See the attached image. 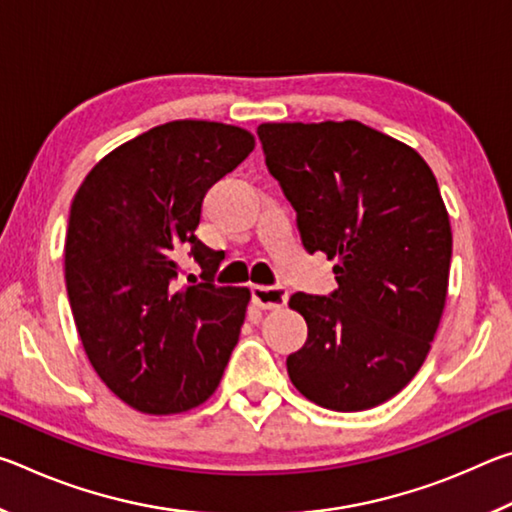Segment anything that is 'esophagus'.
Listing matches in <instances>:
<instances>
[{
	"label": "esophagus",
	"mask_w": 512,
	"mask_h": 512,
	"mask_svg": "<svg viewBox=\"0 0 512 512\" xmlns=\"http://www.w3.org/2000/svg\"><path fill=\"white\" fill-rule=\"evenodd\" d=\"M253 293V302L262 309H280L287 305L289 291L284 287H264V284H253L250 287Z\"/></svg>",
	"instance_id": "obj_1"
}]
</instances>
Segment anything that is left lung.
I'll list each match as a JSON object with an SVG mask.
<instances>
[{"mask_svg":"<svg viewBox=\"0 0 512 512\" xmlns=\"http://www.w3.org/2000/svg\"><path fill=\"white\" fill-rule=\"evenodd\" d=\"M257 135L302 246L336 259L339 289L289 300L309 329L289 377L323 409H372L415 377L445 309L452 228L436 176L361 121L262 124Z\"/></svg>","mask_w":512,"mask_h":512,"instance_id":"1","label":"left lung"}]
</instances>
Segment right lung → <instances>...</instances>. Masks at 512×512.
<instances>
[{"label":"right lung","instance_id":"right-lung-1","mask_svg":"<svg viewBox=\"0 0 512 512\" xmlns=\"http://www.w3.org/2000/svg\"><path fill=\"white\" fill-rule=\"evenodd\" d=\"M255 149L244 128L178 119L108 153L76 192L65 284L85 354L112 393L151 415L203 404L239 341L250 291L216 287L196 237L203 198ZM204 268L177 289V255Z\"/></svg>","mask_w":512,"mask_h":512}]
</instances>
